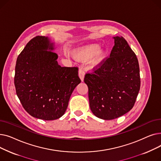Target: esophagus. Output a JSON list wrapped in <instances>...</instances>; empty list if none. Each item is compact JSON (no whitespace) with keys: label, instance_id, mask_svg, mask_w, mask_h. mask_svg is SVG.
<instances>
[{"label":"esophagus","instance_id":"obj_1","mask_svg":"<svg viewBox=\"0 0 161 161\" xmlns=\"http://www.w3.org/2000/svg\"><path fill=\"white\" fill-rule=\"evenodd\" d=\"M78 74H79V77H80L81 81H83L84 77H85V72H84V71L83 70V69H81V68H80V69H79Z\"/></svg>","mask_w":161,"mask_h":161}]
</instances>
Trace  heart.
<instances>
[{
    "instance_id": "obj_1",
    "label": "heart",
    "mask_w": 161,
    "mask_h": 161,
    "mask_svg": "<svg viewBox=\"0 0 161 161\" xmlns=\"http://www.w3.org/2000/svg\"><path fill=\"white\" fill-rule=\"evenodd\" d=\"M106 55L104 49H100L98 44H91L78 48L74 51L73 56L75 59L80 62H85L92 57L91 64L92 66L99 65L104 60Z\"/></svg>"
}]
</instances>
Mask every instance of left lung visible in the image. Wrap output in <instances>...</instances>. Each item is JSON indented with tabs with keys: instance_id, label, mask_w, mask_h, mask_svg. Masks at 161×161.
Listing matches in <instances>:
<instances>
[{
	"instance_id": "8db88e82",
	"label": "left lung",
	"mask_w": 161,
	"mask_h": 161,
	"mask_svg": "<svg viewBox=\"0 0 161 161\" xmlns=\"http://www.w3.org/2000/svg\"><path fill=\"white\" fill-rule=\"evenodd\" d=\"M109 57L84 78L91 110L104 120L121 117L133 108L140 88L138 58L123 37L115 36Z\"/></svg>"
}]
</instances>
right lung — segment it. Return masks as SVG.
<instances>
[{
	"mask_svg": "<svg viewBox=\"0 0 161 161\" xmlns=\"http://www.w3.org/2000/svg\"><path fill=\"white\" fill-rule=\"evenodd\" d=\"M48 37L31 39L17 58L14 84L20 102L31 116L51 121L65 113L81 82L78 67H61Z\"/></svg>",
	"mask_w": 161,
	"mask_h": 161,
	"instance_id": "obj_1",
	"label": "right lung"
}]
</instances>
